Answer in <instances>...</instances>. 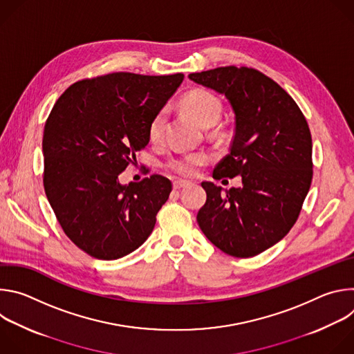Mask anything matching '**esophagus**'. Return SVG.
<instances>
[{"label": "esophagus", "instance_id": "esophagus-1", "mask_svg": "<svg viewBox=\"0 0 354 354\" xmlns=\"http://www.w3.org/2000/svg\"><path fill=\"white\" fill-rule=\"evenodd\" d=\"M187 185H189V182H186V180H180V179L174 180V189H182V187H186Z\"/></svg>", "mask_w": 354, "mask_h": 354}]
</instances>
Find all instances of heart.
Wrapping results in <instances>:
<instances>
[{"instance_id":"heart-1","label":"heart","mask_w":354,"mask_h":354,"mask_svg":"<svg viewBox=\"0 0 354 354\" xmlns=\"http://www.w3.org/2000/svg\"><path fill=\"white\" fill-rule=\"evenodd\" d=\"M183 109L196 119L201 126H213L221 116L223 105L220 99L210 91L196 89L186 93L182 99ZM167 122V111H158L148 124V138L151 141H160L164 134ZM209 156L205 153H186L179 157H172L167 161L165 167L185 178H190L197 174L198 168L207 164Z\"/></svg>"}]
</instances>
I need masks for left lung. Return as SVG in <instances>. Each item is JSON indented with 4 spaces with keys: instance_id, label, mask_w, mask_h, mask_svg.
Instances as JSON below:
<instances>
[{
    "instance_id": "left-lung-1",
    "label": "left lung",
    "mask_w": 354,
    "mask_h": 354,
    "mask_svg": "<svg viewBox=\"0 0 354 354\" xmlns=\"http://www.w3.org/2000/svg\"><path fill=\"white\" fill-rule=\"evenodd\" d=\"M189 78L223 93L235 113L230 154L216 179L241 175L242 187L213 182L197 213L198 227L225 254L252 258L283 239L295 224L313 180V138L295 100L250 67H218Z\"/></svg>"
}]
</instances>
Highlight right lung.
<instances>
[{
    "label": "right lung",
    "instance_id": "obj_1",
    "mask_svg": "<svg viewBox=\"0 0 354 354\" xmlns=\"http://www.w3.org/2000/svg\"><path fill=\"white\" fill-rule=\"evenodd\" d=\"M183 74L112 73L70 85L43 133V186L66 235L102 261L123 258L153 232L172 183L162 175L119 183L136 162L148 124Z\"/></svg>",
    "mask_w": 354,
    "mask_h": 354
}]
</instances>
